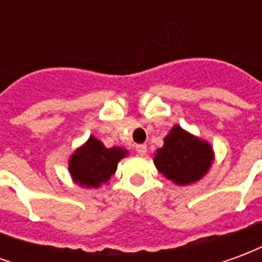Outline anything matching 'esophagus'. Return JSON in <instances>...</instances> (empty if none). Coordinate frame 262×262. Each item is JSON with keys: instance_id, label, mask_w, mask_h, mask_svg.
<instances>
[{"instance_id": "obj_1", "label": "esophagus", "mask_w": 262, "mask_h": 262, "mask_svg": "<svg viewBox=\"0 0 262 262\" xmlns=\"http://www.w3.org/2000/svg\"><path fill=\"white\" fill-rule=\"evenodd\" d=\"M136 151L139 156H144V154H146V151H147V146H146V144H137Z\"/></svg>"}]
</instances>
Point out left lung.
<instances>
[{
	"label": "left lung",
	"instance_id": "obj_1",
	"mask_svg": "<svg viewBox=\"0 0 262 262\" xmlns=\"http://www.w3.org/2000/svg\"><path fill=\"white\" fill-rule=\"evenodd\" d=\"M214 160L210 143L174 125L157 148L153 161L156 168L176 185L185 187L201 181Z\"/></svg>",
	"mask_w": 262,
	"mask_h": 262
}]
</instances>
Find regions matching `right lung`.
I'll return each mask as SVG.
<instances>
[{
    "mask_svg": "<svg viewBox=\"0 0 262 262\" xmlns=\"http://www.w3.org/2000/svg\"><path fill=\"white\" fill-rule=\"evenodd\" d=\"M129 151L123 147H105L101 140L90 136L75 148L69 159V172L73 181L82 188H99L108 184L118 168V163Z\"/></svg>",
    "mask_w": 262,
    "mask_h": 262,
    "instance_id": "obj_1",
    "label": "right lung"
}]
</instances>
